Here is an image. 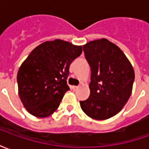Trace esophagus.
<instances>
[{"instance_id":"obj_1","label":"esophagus","mask_w":149,"mask_h":149,"mask_svg":"<svg viewBox=\"0 0 149 149\" xmlns=\"http://www.w3.org/2000/svg\"><path fill=\"white\" fill-rule=\"evenodd\" d=\"M72 89H73V90L74 91H77L78 89V88H80V86H72Z\"/></svg>"}]
</instances>
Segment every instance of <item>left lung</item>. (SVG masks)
Returning a JSON list of instances; mask_svg holds the SVG:
<instances>
[{
    "instance_id": "8db88e82",
    "label": "left lung",
    "mask_w": 149,
    "mask_h": 149,
    "mask_svg": "<svg viewBox=\"0 0 149 149\" xmlns=\"http://www.w3.org/2000/svg\"><path fill=\"white\" fill-rule=\"evenodd\" d=\"M91 67L90 95L80 101L91 118L107 120L120 112L132 91L133 67L118 46L107 39L92 40L83 45Z\"/></svg>"
}]
</instances>
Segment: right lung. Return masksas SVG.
Returning a JSON list of instances; mask_svg holds the SVG:
<instances>
[{
    "label": "right lung",
    "instance_id": "right-lung-1",
    "mask_svg": "<svg viewBox=\"0 0 149 149\" xmlns=\"http://www.w3.org/2000/svg\"><path fill=\"white\" fill-rule=\"evenodd\" d=\"M81 52L82 46L59 39L42 43L30 52L17 77L19 97L30 114L43 118L57 109L69 90V66Z\"/></svg>",
    "mask_w": 149,
    "mask_h": 149
}]
</instances>
